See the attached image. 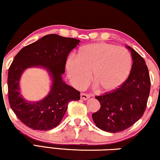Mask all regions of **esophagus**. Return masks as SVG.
Here are the masks:
<instances>
[{"instance_id": "1", "label": "esophagus", "mask_w": 160, "mask_h": 160, "mask_svg": "<svg viewBox=\"0 0 160 160\" xmlns=\"http://www.w3.org/2000/svg\"><path fill=\"white\" fill-rule=\"evenodd\" d=\"M90 96L89 94H87L85 93H82L80 94V98L82 100H88V99H90Z\"/></svg>"}]
</instances>
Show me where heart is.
I'll return each instance as SVG.
<instances>
[{
	"label": "heart",
	"instance_id": "heart-1",
	"mask_svg": "<svg viewBox=\"0 0 160 160\" xmlns=\"http://www.w3.org/2000/svg\"><path fill=\"white\" fill-rule=\"evenodd\" d=\"M66 68L76 88L80 90L88 85L92 73L97 88L102 92L110 93L120 88L128 79L132 58L126 48L108 43H94L81 47L77 58L70 56Z\"/></svg>",
	"mask_w": 160,
	"mask_h": 160
}]
</instances>
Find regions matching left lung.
<instances>
[{
	"label": "left lung",
	"instance_id": "8db88e82",
	"mask_svg": "<svg viewBox=\"0 0 160 160\" xmlns=\"http://www.w3.org/2000/svg\"><path fill=\"white\" fill-rule=\"evenodd\" d=\"M126 47L132 60L128 79L113 92L95 97L101 107L92 115L97 127L109 132L123 131L136 123L144 114L150 94V75L145 60L131 47Z\"/></svg>",
	"mask_w": 160,
	"mask_h": 160
}]
</instances>
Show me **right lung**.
Returning a JSON list of instances; mask_svg holds the SVG:
<instances>
[{
	"instance_id": "add662e5",
	"label": "right lung",
	"mask_w": 160,
	"mask_h": 160,
	"mask_svg": "<svg viewBox=\"0 0 160 160\" xmlns=\"http://www.w3.org/2000/svg\"><path fill=\"white\" fill-rule=\"evenodd\" d=\"M80 42L48 34L22 48L15 56L8 75L9 103L17 117L29 128L37 131L55 128L67 111L68 103L80 99V92L67 85L62 78L68 56ZM30 67L45 69L52 80L50 92L39 101H28L20 92L21 75Z\"/></svg>"
}]
</instances>
